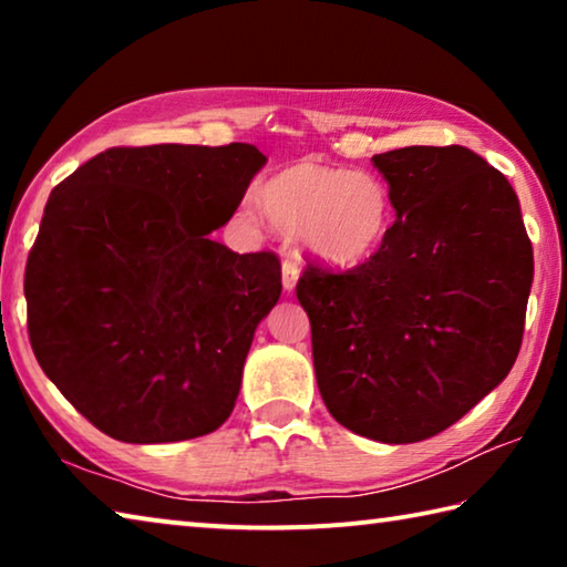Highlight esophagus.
<instances>
[{
    "mask_svg": "<svg viewBox=\"0 0 567 567\" xmlns=\"http://www.w3.org/2000/svg\"><path fill=\"white\" fill-rule=\"evenodd\" d=\"M297 277H300V267H297L292 260H285L282 262V287L287 292L295 290Z\"/></svg>",
    "mask_w": 567,
    "mask_h": 567,
    "instance_id": "esophagus-1",
    "label": "esophagus"
}]
</instances>
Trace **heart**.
<instances>
[{"label": "heart", "mask_w": 567, "mask_h": 567, "mask_svg": "<svg viewBox=\"0 0 567 567\" xmlns=\"http://www.w3.org/2000/svg\"><path fill=\"white\" fill-rule=\"evenodd\" d=\"M257 203L275 227L297 233L305 252L332 270L370 262L395 223L385 179L310 159L265 179Z\"/></svg>", "instance_id": "obj_1"}]
</instances>
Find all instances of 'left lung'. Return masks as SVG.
<instances>
[{
	"mask_svg": "<svg viewBox=\"0 0 567 567\" xmlns=\"http://www.w3.org/2000/svg\"><path fill=\"white\" fill-rule=\"evenodd\" d=\"M395 203L370 262H310L297 300L330 415L378 443H420L507 378L520 352L533 245L503 172L467 147L372 157Z\"/></svg>",
	"mask_w": 567,
	"mask_h": 567,
	"instance_id": "1",
	"label": "left lung"
}]
</instances>
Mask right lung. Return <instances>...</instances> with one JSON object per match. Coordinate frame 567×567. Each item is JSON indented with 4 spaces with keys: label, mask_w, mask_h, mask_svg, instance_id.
Masks as SVG:
<instances>
[{
    "label": "right lung",
    "mask_w": 567,
    "mask_h": 567,
    "mask_svg": "<svg viewBox=\"0 0 567 567\" xmlns=\"http://www.w3.org/2000/svg\"><path fill=\"white\" fill-rule=\"evenodd\" d=\"M265 162L243 142L112 147L52 189L24 272L30 342L104 435L177 443L233 412L282 272L207 235Z\"/></svg>",
    "instance_id": "add662e5"
}]
</instances>
